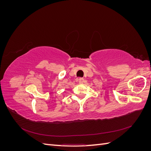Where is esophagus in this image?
Wrapping results in <instances>:
<instances>
[{
	"label": "esophagus",
	"mask_w": 151,
	"mask_h": 151,
	"mask_svg": "<svg viewBox=\"0 0 151 151\" xmlns=\"http://www.w3.org/2000/svg\"><path fill=\"white\" fill-rule=\"evenodd\" d=\"M78 81H79V84H83L84 82V79L83 78H81V77H80V78L78 79Z\"/></svg>",
	"instance_id": "1"
}]
</instances>
